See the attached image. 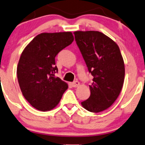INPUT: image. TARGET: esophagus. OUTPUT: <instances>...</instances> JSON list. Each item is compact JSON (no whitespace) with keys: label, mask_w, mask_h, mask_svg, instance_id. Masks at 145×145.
I'll return each instance as SVG.
<instances>
[{"label":"esophagus","mask_w":145,"mask_h":145,"mask_svg":"<svg viewBox=\"0 0 145 145\" xmlns=\"http://www.w3.org/2000/svg\"><path fill=\"white\" fill-rule=\"evenodd\" d=\"M79 85H80V82H78V81H74V82H73L72 83H71V85H72V87H78Z\"/></svg>","instance_id":"obj_1"}]
</instances>
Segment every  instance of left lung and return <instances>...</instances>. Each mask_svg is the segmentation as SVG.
Listing matches in <instances>:
<instances>
[{"label":"left lung","instance_id":"obj_1","mask_svg":"<svg viewBox=\"0 0 145 145\" xmlns=\"http://www.w3.org/2000/svg\"><path fill=\"white\" fill-rule=\"evenodd\" d=\"M74 34L93 77L89 98L81 105L91 112H101L112 105L121 91L125 73L123 58L118 44L100 31H76Z\"/></svg>","mask_w":145,"mask_h":145}]
</instances>
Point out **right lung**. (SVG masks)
Instances as JSON below:
<instances>
[{
	"label": "right lung",
	"mask_w": 145,
	"mask_h": 145,
	"mask_svg": "<svg viewBox=\"0 0 145 145\" xmlns=\"http://www.w3.org/2000/svg\"><path fill=\"white\" fill-rule=\"evenodd\" d=\"M74 41L71 31L42 33L24 49L17 67L23 96L33 107L49 111L58 105L68 85L55 74V57Z\"/></svg>",
	"instance_id": "1"
}]
</instances>
